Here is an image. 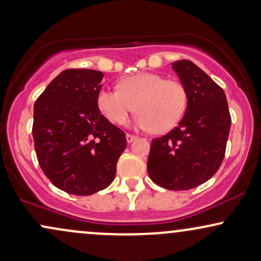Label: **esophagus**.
I'll return each mask as SVG.
<instances>
[{"mask_svg":"<svg viewBox=\"0 0 261 261\" xmlns=\"http://www.w3.org/2000/svg\"><path fill=\"white\" fill-rule=\"evenodd\" d=\"M137 139V137L136 136H135V135H131V134H126V141H127V142L128 143H130V142H133V141L134 140H136Z\"/></svg>","mask_w":261,"mask_h":261,"instance_id":"34e87169","label":"esophagus"}]
</instances>
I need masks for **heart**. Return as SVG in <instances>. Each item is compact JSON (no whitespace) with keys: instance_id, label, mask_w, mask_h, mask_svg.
<instances>
[{"instance_id":"1","label":"heart","mask_w":261,"mask_h":261,"mask_svg":"<svg viewBox=\"0 0 261 261\" xmlns=\"http://www.w3.org/2000/svg\"><path fill=\"white\" fill-rule=\"evenodd\" d=\"M188 91L181 82L162 74L141 72L122 79L118 89L101 88L97 94L99 112L114 124H122L135 108V125L162 134L180 122L188 108Z\"/></svg>"}]
</instances>
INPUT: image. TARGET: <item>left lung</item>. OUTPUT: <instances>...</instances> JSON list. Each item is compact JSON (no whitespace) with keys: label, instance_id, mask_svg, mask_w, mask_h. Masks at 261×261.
Segmentation results:
<instances>
[{"label":"left lung","instance_id":"1","mask_svg":"<svg viewBox=\"0 0 261 261\" xmlns=\"http://www.w3.org/2000/svg\"><path fill=\"white\" fill-rule=\"evenodd\" d=\"M172 67L188 91V108L178 126L152 140L147 170L162 188L189 190L220 168L232 121L226 94L211 77L189 60Z\"/></svg>","mask_w":261,"mask_h":261}]
</instances>
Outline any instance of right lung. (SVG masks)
I'll return each mask as SVG.
<instances>
[{"label": "right lung", "mask_w": 261, "mask_h": 261, "mask_svg": "<svg viewBox=\"0 0 261 261\" xmlns=\"http://www.w3.org/2000/svg\"><path fill=\"white\" fill-rule=\"evenodd\" d=\"M103 76L87 68L62 71L34 104L39 166L56 188L73 195H92L112 184L127 143L97 107Z\"/></svg>", "instance_id": "1"}]
</instances>
